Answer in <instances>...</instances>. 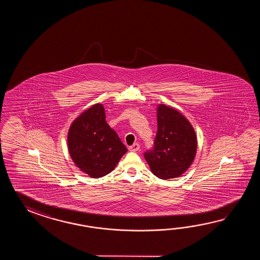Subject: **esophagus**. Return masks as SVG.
Segmentation results:
<instances>
[{
    "instance_id": "esophagus-1",
    "label": "esophagus",
    "mask_w": 260,
    "mask_h": 260,
    "mask_svg": "<svg viewBox=\"0 0 260 260\" xmlns=\"http://www.w3.org/2000/svg\"><path fill=\"white\" fill-rule=\"evenodd\" d=\"M139 148H140L139 144L135 143L133 144L132 146H130V147H129V150H131V151H138Z\"/></svg>"
}]
</instances>
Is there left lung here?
<instances>
[{
    "label": "left lung",
    "mask_w": 260,
    "mask_h": 260,
    "mask_svg": "<svg viewBox=\"0 0 260 260\" xmlns=\"http://www.w3.org/2000/svg\"><path fill=\"white\" fill-rule=\"evenodd\" d=\"M157 125L153 148L147 150L144 157L156 177H179L191 166L196 155L193 127L180 112L164 104L157 110Z\"/></svg>",
    "instance_id": "obj_1"
}]
</instances>
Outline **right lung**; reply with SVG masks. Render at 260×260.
<instances>
[{
  "label": "right lung",
  "mask_w": 260,
  "mask_h": 260,
  "mask_svg": "<svg viewBox=\"0 0 260 260\" xmlns=\"http://www.w3.org/2000/svg\"><path fill=\"white\" fill-rule=\"evenodd\" d=\"M72 160L91 177L111 173L127 149L106 122L104 107L95 104L72 122L68 134Z\"/></svg>",
  "instance_id": "obj_1"
}]
</instances>
